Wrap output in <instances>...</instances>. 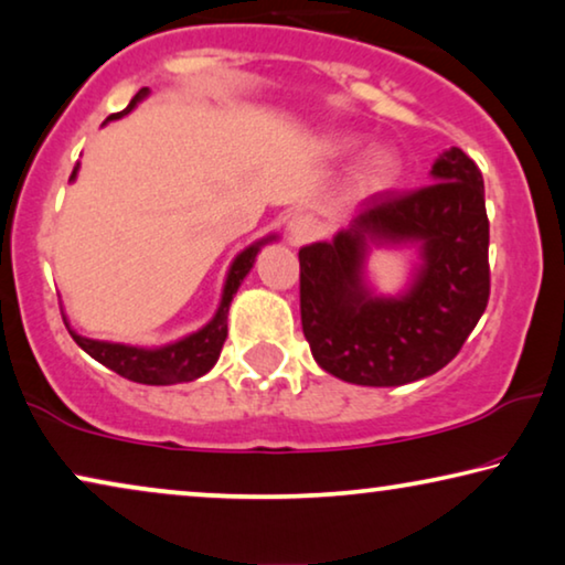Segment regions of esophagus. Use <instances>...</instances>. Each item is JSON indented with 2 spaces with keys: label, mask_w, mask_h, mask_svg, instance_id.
<instances>
[{
  "label": "esophagus",
  "mask_w": 565,
  "mask_h": 565,
  "mask_svg": "<svg viewBox=\"0 0 565 565\" xmlns=\"http://www.w3.org/2000/svg\"><path fill=\"white\" fill-rule=\"evenodd\" d=\"M320 230L322 225L312 217V214H297V217L289 222V233L286 235H289L291 245H305L309 241H315V237L320 235Z\"/></svg>",
  "instance_id": "esophagus-1"
}]
</instances>
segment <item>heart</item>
Wrapping results in <instances>:
<instances>
[{"label":"heart","instance_id":"obj_1","mask_svg":"<svg viewBox=\"0 0 565 565\" xmlns=\"http://www.w3.org/2000/svg\"><path fill=\"white\" fill-rule=\"evenodd\" d=\"M355 148V138H345V135H332L328 138V150L335 156L351 153ZM402 177V158L394 153L392 148L376 146L365 153L353 173L355 192L363 196L384 194L392 189Z\"/></svg>","mask_w":565,"mask_h":565}]
</instances>
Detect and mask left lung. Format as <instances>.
Wrapping results in <instances>:
<instances>
[{
    "instance_id": "8db88e82",
    "label": "left lung",
    "mask_w": 565,
    "mask_h": 565,
    "mask_svg": "<svg viewBox=\"0 0 565 565\" xmlns=\"http://www.w3.org/2000/svg\"><path fill=\"white\" fill-rule=\"evenodd\" d=\"M430 186L373 194L332 241L299 250L301 330L315 361L359 386H402L456 359L489 301V217L479 166L460 148L433 163ZM371 244H417L407 290L364 281Z\"/></svg>"
}]
</instances>
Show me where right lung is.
Returning a JSON list of instances; mask_svg holds the SVG:
<instances>
[{"label": "right lung", "instance_id": "1", "mask_svg": "<svg viewBox=\"0 0 565 565\" xmlns=\"http://www.w3.org/2000/svg\"><path fill=\"white\" fill-rule=\"evenodd\" d=\"M148 97V89H140L135 97L130 99L122 113L109 115V120H120L122 115H130L135 107L140 105L142 99ZM78 173V163L74 166V173H71V181L76 179ZM276 235H268L264 241L253 243L245 248L243 253H237L233 264H230L225 286H222V299L217 312L210 322L204 324L202 330L192 332V335L177 340V343H169L163 348H138V345H122V343H107V340H92L84 338L66 328L71 332V338L76 340V345L92 355L94 361H99L102 365H107L109 371L120 373V376L138 381V384H148V386H169V384H181V381H194L204 376L206 371L212 369L220 359L222 345H225L227 338V312H230V301L241 289V284L248 271L256 264L258 250L264 248L266 243H274Z\"/></svg>", "mask_w": 565, "mask_h": 565}]
</instances>
